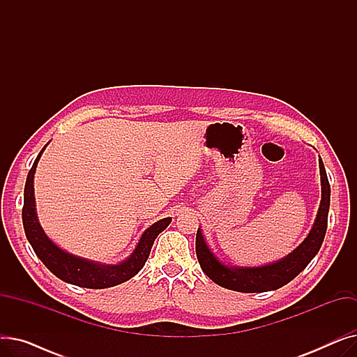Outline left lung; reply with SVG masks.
Listing matches in <instances>:
<instances>
[{
    "label": "left lung",
    "instance_id": "8db88e82",
    "mask_svg": "<svg viewBox=\"0 0 357 357\" xmlns=\"http://www.w3.org/2000/svg\"><path fill=\"white\" fill-rule=\"evenodd\" d=\"M320 176H321V202L318 208L314 226L305 240L294 252L275 264L255 268L227 266L217 259L204 240L201 230L197 231L195 250L202 272L217 285L237 292H266L273 291L301 273L312 257L320 250L327 231V220L330 208V183L326 174L324 163L320 158Z\"/></svg>",
    "mask_w": 357,
    "mask_h": 357
}]
</instances>
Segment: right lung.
<instances>
[{
    "label": "right lung",
    "mask_w": 357,
    "mask_h": 357,
    "mask_svg": "<svg viewBox=\"0 0 357 357\" xmlns=\"http://www.w3.org/2000/svg\"><path fill=\"white\" fill-rule=\"evenodd\" d=\"M47 146V144H46ZM40 150L39 156L36 158L30 172L27 175L26 186H24V205H23V226L26 231V237L31 245L34 253L37 255L43 265L59 279L65 280L68 284L91 288V289H104L109 287L120 285L126 280L133 278L140 269L144 266L146 260L152 250L156 237L171 224L172 218H162L153 226H150L140 237L136 249L126 260L119 265H102L100 261L88 260L84 257H78L70 255L61 249L58 245L46 236L42 229L39 220L36 214V201H34V188L33 179L37 162H39L43 150Z\"/></svg>",
    "instance_id": "obj_1"
}]
</instances>
